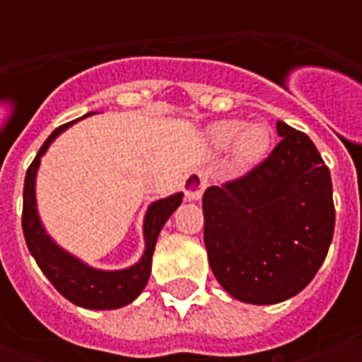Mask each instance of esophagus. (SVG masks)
Instances as JSON below:
<instances>
[{"mask_svg":"<svg viewBox=\"0 0 362 362\" xmlns=\"http://www.w3.org/2000/svg\"><path fill=\"white\" fill-rule=\"evenodd\" d=\"M207 187V173L203 169H195L191 173L185 175L183 179V191L189 202H195L203 195V191Z\"/></svg>","mask_w":362,"mask_h":362,"instance_id":"34e87169","label":"esophagus"}]
</instances>
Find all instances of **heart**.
Masks as SVG:
<instances>
[{
  "mask_svg": "<svg viewBox=\"0 0 362 362\" xmlns=\"http://www.w3.org/2000/svg\"><path fill=\"white\" fill-rule=\"evenodd\" d=\"M211 136L217 146L233 143V157L242 165L256 163L264 157L270 145V131L264 124H245L238 120H221L211 129Z\"/></svg>",
  "mask_w": 362,
  "mask_h": 362,
  "instance_id": "b5f03b06",
  "label": "heart"
}]
</instances>
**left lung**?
<instances>
[{
  "mask_svg": "<svg viewBox=\"0 0 362 362\" xmlns=\"http://www.w3.org/2000/svg\"><path fill=\"white\" fill-rule=\"evenodd\" d=\"M282 141L247 173L203 193V240L217 282L247 304H276L310 284L334 233L332 181L308 134Z\"/></svg>",
  "mask_w": 362,
  "mask_h": 362,
  "instance_id": "left-lung-1",
  "label": "left lung"
}]
</instances>
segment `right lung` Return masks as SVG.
Instances as JSON below:
<instances>
[{"mask_svg": "<svg viewBox=\"0 0 362 362\" xmlns=\"http://www.w3.org/2000/svg\"><path fill=\"white\" fill-rule=\"evenodd\" d=\"M68 124H72V122H68ZM68 124L58 127L49 134L46 143L37 151L32 165L28 167L25 181H23V211H21L23 238H25L28 250L37 262L40 270L46 274V278L64 298L74 302L76 306L94 308V310L120 308V306H127L129 302L136 298L148 282L151 257L155 252L157 235H159L160 228L165 226V221L169 219V216L181 205L183 193H177V195H171L167 199L155 202L148 207L145 217V256L139 264H134L129 270L120 272H100L84 266L80 259L62 252L56 243L49 240L44 228H42V223H40V219H37V211H35L34 179L37 165H40V157L46 153L49 143Z\"/></svg>", "mask_w": 362, "mask_h": 362, "instance_id": "add662e5", "label": "right lung"}]
</instances>
